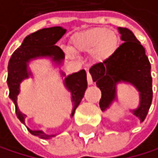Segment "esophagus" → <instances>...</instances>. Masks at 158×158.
<instances>
[{"mask_svg": "<svg viewBox=\"0 0 158 158\" xmlns=\"http://www.w3.org/2000/svg\"><path fill=\"white\" fill-rule=\"evenodd\" d=\"M87 81H88V84L92 85L93 83V78H92V75L90 74V72H87Z\"/></svg>", "mask_w": 158, "mask_h": 158, "instance_id": "obj_1", "label": "esophagus"}]
</instances>
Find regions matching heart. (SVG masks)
Wrapping results in <instances>:
<instances>
[{
  "mask_svg": "<svg viewBox=\"0 0 158 158\" xmlns=\"http://www.w3.org/2000/svg\"><path fill=\"white\" fill-rule=\"evenodd\" d=\"M72 50L79 52H92L97 60L102 62L113 56L118 47V37L107 28L98 27L74 36Z\"/></svg>",
  "mask_w": 158,
  "mask_h": 158,
  "instance_id": "obj_1",
  "label": "heart"
}]
</instances>
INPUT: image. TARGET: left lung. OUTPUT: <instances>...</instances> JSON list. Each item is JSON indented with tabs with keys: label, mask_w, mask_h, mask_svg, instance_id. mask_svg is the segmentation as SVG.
<instances>
[{
	"label": "left lung",
	"mask_w": 158,
	"mask_h": 158,
	"mask_svg": "<svg viewBox=\"0 0 158 158\" xmlns=\"http://www.w3.org/2000/svg\"><path fill=\"white\" fill-rule=\"evenodd\" d=\"M121 44L108 60L94 64L90 68L93 81L102 91L100 107L105 110L115 98L116 84L120 81L130 82L140 92V106L134 114L142 121L147 117L152 101V78L151 63L146 56L145 49L127 28H118Z\"/></svg>",
	"instance_id": "8db88e82"
}]
</instances>
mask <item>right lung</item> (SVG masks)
<instances>
[{"mask_svg":"<svg viewBox=\"0 0 158 158\" xmlns=\"http://www.w3.org/2000/svg\"><path fill=\"white\" fill-rule=\"evenodd\" d=\"M66 32L65 29L60 26L44 28L30 34L24 39L23 43L18 49L12 53L8 61V74H7V85L10 88V98L15 105V112L17 117L21 122L25 123L26 115L18 110L16 105L17 95L19 94V85L21 81L28 77L27 62L36 56H52L53 60L60 62L64 58V52L60 47L56 45L63 34ZM65 85L67 89L72 94L73 101V111L77 108L81 100L83 98L85 91L87 89V74L85 70H80L77 73H73L65 78ZM29 130V129H28ZM32 135L38 136L43 139H48L53 135H46L42 131L29 130Z\"/></svg>","mask_w":158,"mask_h":158,"instance_id":"right-lung-1","label":"right lung"}]
</instances>
